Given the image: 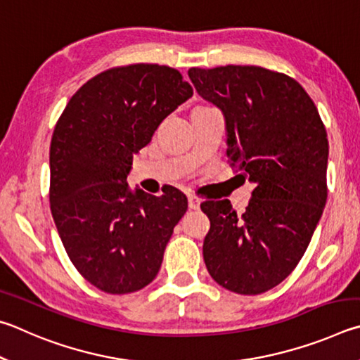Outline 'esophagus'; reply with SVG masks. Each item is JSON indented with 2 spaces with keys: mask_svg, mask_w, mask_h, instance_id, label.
Segmentation results:
<instances>
[{
  "mask_svg": "<svg viewBox=\"0 0 360 360\" xmlns=\"http://www.w3.org/2000/svg\"><path fill=\"white\" fill-rule=\"evenodd\" d=\"M188 207L193 210H198L200 207V199H198L196 196H188Z\"/></svg>",
  "mask_w": 360,
  "mask_h": 360,
  "instance_id": "esophagus-1",
  "label": "esophagus"
}]
</instances>
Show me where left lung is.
<instances>
[{
	"instance_id": "1",
	"label": "left lung",
	"mask_w": 360,
	"mask_h": 360,
	"mask_svg": "<svg viewBox=\"0 0 360 360\" xmlns=\"http://www.w3.org/2000/svg\"><path fill=\"white\" fill-rule=\"evenodd\" d=\"M200 98L223 112L231 166L255 184L242 215L207 200V270L219 286L256 295L286 278L304 256L327 199L329 142L299 82L259 66L191 68Z\"/></svg>"
}]
</instances>
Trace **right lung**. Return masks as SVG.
I'll list each match as a JSON object with an SVG mask.
<instances>
[{
    "mask_svg": "<svg viewBox=\"0 0 360 360\" xmlns=\"http://www.w3.org/2000/svg\"><path fill=\"white\" fill-rule=\"evenodd\" d=\"M191 96L174 68H113L82 85L55 126L50 210L69 259L101 291L134 292L160 272L186 196L176 188L132 191L126 179L132 156Z\"/></svg>",
    "mask_w": 360,
    "mask_h": 360,
    "instance_id": "obj_1",
    "label": "right lung"
}]
</instances>
